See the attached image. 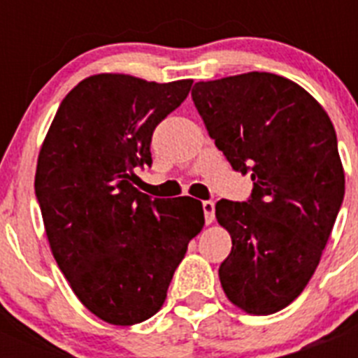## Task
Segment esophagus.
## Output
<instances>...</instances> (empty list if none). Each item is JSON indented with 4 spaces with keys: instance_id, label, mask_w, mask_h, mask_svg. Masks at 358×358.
Listing matches in <instances>:
<instances>
[{
    "instance_id": "34e87169",
    "label": "esophagus",
    "mask_w": 358,
    "mask_h": 358,
    "mask_svg": "<svg viewBox=\"0 0 358 358\" xmlns=\"http://www.w3.org/2000/svg\"><path fill=\"white\" fill-rule=\"evenodd\" d=\"M202 210H204V218H206V224L213 222L215 220V202L204 201L202 202Z\"/></svg>"
}]
</instances>
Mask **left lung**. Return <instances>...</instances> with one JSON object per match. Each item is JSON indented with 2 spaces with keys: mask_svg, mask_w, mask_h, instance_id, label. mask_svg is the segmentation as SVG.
<instances>
[{
  "mask_svg": "<svg viewBox=\"0 0 358 358\" xmlns=\"http://www.w3.org/2000/svg\"><path fill=\"white\" fill-rule=\"evenodd\" d=\"M192 98L218 150L255 185L248 202L215 206L233 243L220 285L243 312L276 314L314 276L343 204L334 123L308 91L274 73L197 82Z\"/></svg>",
  "mask_w": 358,
  "mask_h": 358,
  "instance_id": "8db88e82",
  "label": "left lung"
}]
</instances>
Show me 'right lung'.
Segmentation results:
<instances>
[{
    "instance_id": "obj_1",
    "label": "right lung",
    "mask_w": 358,
    "mask_h": 358,
    "mask_svg": "<svg viewBox=\"0 0 358 358\" xmlns=\"http://www.w3.org/2000/svg\"><path fill=\"white\" fill-rule=\"evenodd\" d=\"M192 84L91 75L66 94L41 147L36 195L52 255L82 305L109 324L156 314L204 227L195 199L152 201L134 186L136 169L152 164V132Z\"/></svg>"
}]
</instances>
